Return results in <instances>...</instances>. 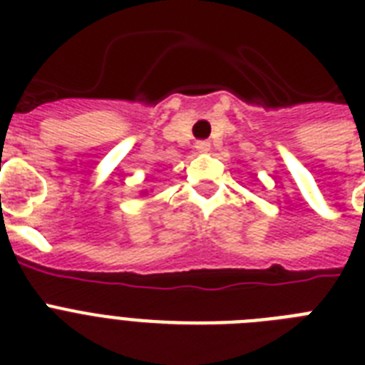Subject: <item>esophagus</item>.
Segmentation results:
<instances>
[{
	"label": "esophagus",
	"mask_w": 365,
	"mask_h": 365,
	"mask_svg": "<svg viewBox=\"0 0 365 365\" xmlns=\"http://www.w3.org/2000/svg\"><path fill=\"white\" fill-rule=\"evenodd\" d=\"M195 149L200 151V153H206V151H210V142H206V140H199V142L195 143Z\"/></svg>",
	"instance_id": "obj_1"
}]
</instances>
